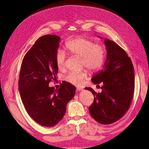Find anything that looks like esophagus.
<instances>
[{"label":"esophagus","instance_id":"esophagus-1","mask_svg":"<svg viewBox=\"0 0 149 149\" xmlns=\"http://www.w3.org/2000/svg\"><path fill=\"white\" fill-rule=\"evenodd\" d=\"M76 90L78 91H82L83 90V88H81V87H77Z\"/></svg>","mask_w":149,"mask_h":149}]
</instances>
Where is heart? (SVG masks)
Returning <instances> with one entry per match:
<instances>
[{
  "label": "heart",
  "instance_id": "b5f03b06",
  "mask_svg": "<svg viewBox=\"0 0 149 149\" xmlns=\"http://www.w3.org/2000/svg\"><path fill=\"white\" fill-rule=\"evenodd\" d=\"M68 52L72 56L81 58L82 65L90 71L99 70L104 65L106 59V50L99 44H95L92 40L86 38L78 37L68 41L65 43ZM66 56L64 52L58 50L56 54V63L59 70H63L65 66ZM88 76L86 70L79 72H70L65 76V80L68 83L80 85Z\"/></svg>",
  "mask_w": 149,
  "mask_h": 149
}]
</instances>
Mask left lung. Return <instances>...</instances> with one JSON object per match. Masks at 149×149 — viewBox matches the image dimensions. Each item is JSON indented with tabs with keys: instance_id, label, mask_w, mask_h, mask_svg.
Here are the masks:
<instances>
[{
	"instance_id": "8db88e82",
	"label": "left lung",
	"mask_w": 149,
	"mask_h": 149,
	"mask_svg": "<svg viewBox=\"0 0 149 149\" xmlns=\"http://www.w3.org/2000/svg\"><path fill=\"white\" fill-rule=\"evenodd\" d=\"M104 44L107 50L105 64L91 78L94 84H103L102 92L97 93L91 88L85 89L94 96L89 107L91 116L101 124L108 125L121 118L129 108L134 90V71L124 50L108 39L104 40Z\"/></svg>"
}]
</instances>
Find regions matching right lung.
I'll list each match as a JSON object with an SVG mask.
<instances>
[{
	"mask_svg": "<svg viewBox=\"0 0 149 149\" xmlns=\"http://www.w3.org/2000/svg\"><path fill=\"white\" fill-rule=\"evenodd\" d=\"M59 40L50 34L38 39L22 60L19 75L18 89L25 108L45 127H52L63 118L66 104L75 93V86L67 82L58 90L49 86L58 72L56 54Z\"/></svg>",
	"mask_w": 149,
	"mask_h": 149,
	"instance_id": "right-lung-1",
	"label": "right lung"
}]
</instances>
